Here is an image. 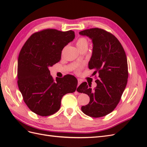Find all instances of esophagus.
Returning a JSON list of instances; mask_svg holds the SVG:
<instances>
[{
	"label": "esophagus",
	"instance_id": "obj_1",
	"mask_svg": "<svg viewBox=\"0 0 147 147\" xmlns=\"http://www.w3.org/2000/svg\"><path fill=\"white\" fill-rule=\"evenodd\" d=\"M81 83H82L81 80H78V86Z\"/></svg>",
	"mask_w": 147,
	"mask_h": 147
}]
</instances>
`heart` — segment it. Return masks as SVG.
Masks as SVG:
<instances>
[{
	"mask_svg": "<svg viewBox=\"0 0 147 147\" xmlns=\"http://www.w3.org/2000/svg\"><path fill=\"white\" fill-rule=\"evenodd\" d=\"M88 41L84 38H80L77 41L76 45L78 49L84 47H88Z\"/></svg>",
	"mask_w": 147,
	"mask_h": 147,
	"instance_id": "heart-1",
	"label": "heart"
}]
</instances>
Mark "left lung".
<instances>
[{
	"instance_id": "8db88e82",
	"label": "left lung",
	"mask_w": 147,
	"mask_h": 147,
	"mask_svg": "<svg viewBox=\"0 0 147 147\" xmlns=\"http://www.w3.org/2000/svg\"><path fill=\"white\" fill-rule=\"evenodd\" d=\"M91 40L92 52L88 67L98 74L99 80L94 89L84 82L77 91L86 94L90 102L82 107V112L94 118L104 117L115 109L125 90L128 78L125 51L118 40L107 31L92 28L79 32Z\"/></svg>"
}]
</instances>
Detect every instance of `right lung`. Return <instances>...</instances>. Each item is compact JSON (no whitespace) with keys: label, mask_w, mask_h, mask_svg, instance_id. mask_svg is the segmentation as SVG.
<instances>
[{"label":"right lung","mask_w":147,"mask_h":147,"mask_svg":"<svg viewBox=\"0 0 147 147\" xmlns=\"http://www.w3.org/2000/svg\"><path fill=\"white\" fill-rule=\"evenodd\" d=\"M75 38L72 30L45 29L34 33L24 43L18 59V85L29 109L47 117L60 109L63 96L75 91L72 75L54 80L49 67L61 60L63 49Z\"/></svg>","instance_id":"add662e5"}]
</instances>
